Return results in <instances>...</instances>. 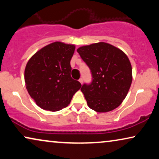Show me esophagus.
<instances>
[{
    "instance_id": "34e87169",
    "label": "esophagus",
    "mask_w": 159,
    "mask_h": 159,
    "mask_svg": "<svg viewBox=\"0 0 159 159\" xmlns=\"http://www.w3.org/2000/svg\"><path fill=\"white\" fill-rule=\"evenodd\" d=\"M79 82H80L81 84H82V82H83V80H82V78H80V79L79 80Z\"/></svg>"
}]
</instances>
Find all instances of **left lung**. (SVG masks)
I'll use <instances>...</instances> for the list:
<instances>
[{"label": "left lung", "mask_w": 159, "mask_h": 159, "mask_svg": "<svg viewBox=\"0 0 159 159\" xmlns=\"http://www.w3.org/2000/svg\"><path fill=\"white\" fill-rule=\"evenodd\" d=\"M77 51L93 75L92 83L81 88L89 108L100 113L116 108L132 84L129 58L121 50L104 42L81 46Z\"/></svg>", "instance_id": "1"}]
</instances>
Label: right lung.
Returning a JSON list of instances; mask_svg holds the SVG:
<instances>
[{
	"instance_id": "1",
	"label": "right lung",
	"mask_w": 159,
	"mask_h": 159,
	"mask_svg": "<svg viewBox=\"0 0 159 159\" xmlns=\"http://www.w3.org/2000/svg\"><path fill=\"white\" fill-rule=\"evenodd\" d=\"M75 45L54 42L37 51L26 65V88L43 109L58 111L70 103L82 84L71 77Z\"/></svg>"
}]
</instances>
